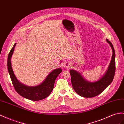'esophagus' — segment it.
I'll use <instances>...</instances> for the list:
<instances>
[{"label": "esophagus", "instance_id": "34e87169", "mask_svg": "<svg viewBox=\"0 0 124 124\" xmlns=\"http://www.w3.org/2000/svg\"><path fill=\"white\" fill-rule=\"evenodd\" d=\"M71 63H70V62H65V63H64V67L65 68L67 69H70V68H71Z\"/></svg>", "mask_w": 124, "mask_h": 124}]
</instances>
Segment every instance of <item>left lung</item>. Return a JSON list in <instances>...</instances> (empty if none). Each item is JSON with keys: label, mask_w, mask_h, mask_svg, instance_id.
<instances>
[{"label": "left lung", "mask_w": 124, "mask_h": 124, "mask_svg": "<svg viewBox=\"0 0 124 124\" xmlns=\"http://www.w3.org/2000/svg\"><path fill=\"white\" fill-rule=\"evenodd\" d=\"M112 47L113 55L108 68L99 80L90 82L83 78L80 73L74 70L70 71L73 88L76 93L84 97H93L100 94L112 83L115 72V52L112 43L106 40Z\"/></svg>", "instance_id": "left-lung-1"}]
</instances>
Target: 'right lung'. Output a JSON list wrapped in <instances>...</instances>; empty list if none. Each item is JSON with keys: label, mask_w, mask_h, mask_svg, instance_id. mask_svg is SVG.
Instances as JSON below:
<instances>
[{"label": "right lung", "mask_w": 124, "mask_h": 124, "mask_svg": "<svg viewBox=\"0 0 124 124\" xmlns=\"http://www.w3.org/2000/svg\"><path fill=\"white\" fill-rule=\"evenodd\" d=\"M16 43L14 44V46L9 52L8 56L7 66L8 71L10 75L11 80L13 86L17 92L21 96L31 101H40L47 97L52 92L53 89L54 85L57 77L61 73V69L54 70L47 75L42 83L36 86H28L20 83L14 74L12 69L11 59L13 54L15 47Z\"/></svg>", "instance_id": "1"}]
</instances>
